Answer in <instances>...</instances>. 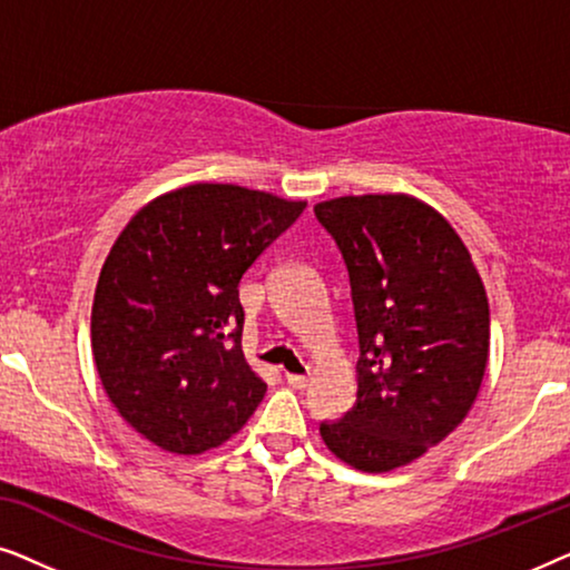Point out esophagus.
<instances>
[{
    "label": "esophagus",
    "instance_id": "34e87169",
    "mask_svg": "<svg viewBox=\"0 0 570 570\" xmlns=\"http://www.w3.org/2000/svg\"><path fill=\"white\" fill-rule=\"evenodd\" d=\"M285 379L293 389H306L308 386V376H303V373H285Z\"/></svg>",
    "mask_w": 570,
    "mask_h": 570
}]
</instances>
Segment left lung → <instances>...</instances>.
Instances as JSON below:
<instances>
[{"instance_id":"1","label":"left lung","mask_w":570,"mask_h":570,"mask_svg":"<svg viewBox=\"0 0 570 570\" xmlns=\"http://www.w3.org/2000/svg\"><path fill=\"white\" fill-rule=\"evenodd\" d=\"M347 264L357 324V400L318 433L340 462L392 472L472 410L490 353V308L464 240L410 194L318 202Z\"/></svg>"}]
</instances>
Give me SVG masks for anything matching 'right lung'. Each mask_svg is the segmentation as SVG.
Returning <instances> with one entry per match:
<instances>
[{
  "instance_id": "add662e5",
  "label": "right lung",
  "mask_w": 570,
  "mask_h": 570,
  "mask_svg": "<svg viewBox=\"0 0 570 570\" xmlns=\"http://www.w3.org/2000/svg\"><path fill=\"white\" fill-rule=\"evenodd\" d=\"M306 209L236 184H189L119 233L92 298L90 342L108 400L170 454L236 435L267 392L240 350L238 283Z\"/></svg>"
}]
</instances>
